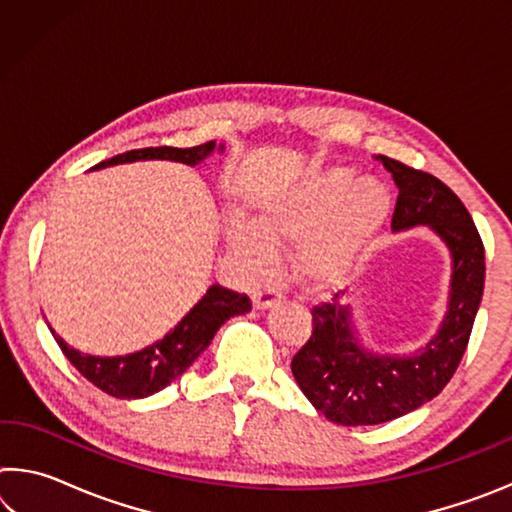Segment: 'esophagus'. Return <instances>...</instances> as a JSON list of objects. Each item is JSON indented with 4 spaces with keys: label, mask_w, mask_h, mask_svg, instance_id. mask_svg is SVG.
<instances>
[{
    "label": "esophagus",
    "mask_w": 512,
    "mask_h": 512,
    "mask_svg": "<svg viewBox=\"0 0 512 512\" xmlns=\"http://www.w3.org/2000/svg\"><path fill=\"white\" fill-rule=\"evenodd\" d=\"M277 300H280V293H275L271 289H259L253 296V305H255V309H268V307H273Z\"/></svg>",
    "instance_id": "obj_1"
}]
</instances>
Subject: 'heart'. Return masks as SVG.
Listing matches in <instances>:
<instances>
[{
  "mask_svg": "<svg viewBox=\"0 0 512 512\" xmlns=\"http://www.w3.org/2000/svg\"><path fill=\"white\" fill-rule=\"evenodd\" d=\"M391 196L372 178L354 180V171L332 167L318 171L287 192L268 196L257 221L235 216L230 239L239 257L262 271L273 259V241L305 239L300 262L311 275L343 273L384 225Z\"/></svg>",
  "mask_w": 512,
  "mask_h": 512,
  "instance_id": "heart-1",
  "label": "heart"
}]
</instances>
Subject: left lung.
Returning a JSON list of instances; mask_svg holds the SVG:
<instances>
[{"instance_id": "1", "label": "left lung", "mask_w": 512, "mask_h": 512, "mask_svg": "<svg viewBox=\"0 0 512 512\" xmlns=\"http://www.w3.org/2000/svg\"><path fill=\"white\" fill-rule=\"evenodd\" d=\"M377 160L400 189L393 232L429 225L452 255V280L443 325L406 357L366 348L352 325L350 305L336 300L339 293L311 309L314 329L293 354L291 372L314 409L343 427L395 420L443 391L463 359L483 296V241L461 198L431 173L386 155Z\"/></svg>"}]
</instances>
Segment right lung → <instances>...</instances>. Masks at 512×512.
<instances>
[{"mask_svg":"<svg viewBox=\"0 0 512 512\" xmlns=\"http://www.w3.org/2000/svg\"><path fill=\"white\" fill-rule=\"evenodd\" d=\"M214 149V142L192 146V149H173V146H155L153 149V146H149V149H135L115 155V158L103 160L92 169L137 160H173L196 167L207 155H212ZM219 151H223V144L219 146ZM250 307L253 305H250L246 293H237L221 287V284H212L205 296L196 302L194 309H189V314L171 332L164 334L160 341H155L149 348L124 354V357L81 354L79 350L69 348L60 336H56L54 329H49L65 357L72 361V366L85 379L92 381L94 386L101 388L103 393L119 397V400H142V397H149L167 388L173 379L183 375L198 359V354L212 343L214 334L219 332L225 320L246 314Z\"/></svg>","mask_w":512,"mask_h":512,"instance_id":"right-lung-1","label":"right lung"}]
</instances>
